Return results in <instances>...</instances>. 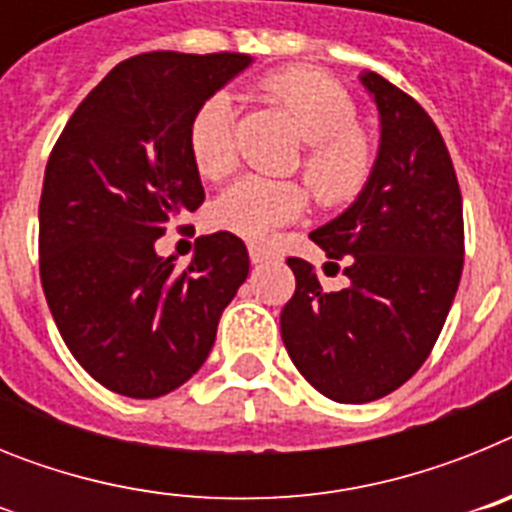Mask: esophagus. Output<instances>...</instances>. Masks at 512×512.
I'll return each mask as SVG.
<instances>
[{
	"label": "esophagus",
	"mask_w": 512,
	"mask_h": 512,
	"mask_svg": "<svg viewBox=\"0 0 512 512\" xmlns=\"http://www.w3.org/2000/svg\"><path fill=\"white\" fill-rule=\"evenodd\" d=\"M248 256H251V264H269V261L279 259L277 253L269 251V248H264V246H256V243H251V246H248Z\"/></svg>",
	"instance_id": "esophagus-1"
}]
</instances>
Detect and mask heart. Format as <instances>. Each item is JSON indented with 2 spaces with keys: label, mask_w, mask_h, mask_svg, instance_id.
<instances>
[{
  "label": "heart",
  "mask_w": 512,
  "mask_h": 512,
  "mask_svg": "<svg viewBox=\"0 0 512 512\" xmlns=\"http://www.w3.org/2000/svg\"><path fill=\"white\" fill-rule=\"evenodd\" d=\"M261 92L292 120L305 140L302 176L323 207L354 202L374 174L372 138L359 128V104L333 76L315 69H279L261 79ZM187 151L197 174L223 179L233 169V104L212 94L187 122ZM307 207L297 182L248 174L230 184L210 207V223L248 241L295 220Z\"/></svg>",
  "instance_id": "b5f03b06"
}]
</instances>
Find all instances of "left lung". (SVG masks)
Instances as JSON below:
<instances>
[{
  "mask_svg": "<svg viewBox=\"0 0 512 512\" xmlns=\"http://www.w3.org/2000/svg\"><path fill=\"white\" fill-rule=\"evenodd\" d=\"M377 102L382 143L359 200L310 238L343 264L348 284L325 292L302 259L282 310V341L302 377L336 402L390 395L433 351L464 269V210L449 148L428 112L379 74L361 76Z\"/></svg>",
  "mask_w": 512,
  "mask_h": 512,
  "instance_id": "obj_1",
  "label": "left lung"
}]
</instances>
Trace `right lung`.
Instances as JSON below:
<instances>
[{
    "label": "right lung",
    "instance_id": "right-lung-1",
    "mask_svg": "<svg viewBox=\"0 0 512 512\" xmlns=\"http://www.w3.org/2000/svg\"><path fill=\"white\" fill-rule=\"evenodd\" d=\"M251 63L243 53H140L117 63L53 146L40 194V282L74 359L102 387L151 400L210 356L248 277L238 235H202L176 269L156 241L205 202L187 151L197 104Z\"/></svg>",
    "mask_w": 512,
    "mask_h": 512
}]
</instances>
